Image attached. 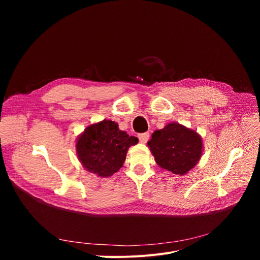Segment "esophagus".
<instances>
[{"mask_svg":"<svg viewBox=\"0 0 260 260\" xmlns=\"http://www.w3.org/2000/svg\"><path fill=\"white\" fill-rule=\"evenodd\" d=\"M138 137H139L140 142L144 144V143H146V142H147L148 139H149V133H148V132H145V133H141V135H139Z\"/></svg>","mask_w":260,"mask_h":260,"instance_id":"1","label":"esophagus"}]
</instances>
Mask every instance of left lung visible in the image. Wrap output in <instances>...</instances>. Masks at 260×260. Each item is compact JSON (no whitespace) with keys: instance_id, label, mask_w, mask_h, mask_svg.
<instances>
[{"instance_id":"obj_1","label":"left lung","mask_w":260,"mask_h":260,"mask_svg":"<svg viewBox=\"0 0 260 260\" xmlns=\"http://www.w3.org/2000/svg\"><path fill=\"white\" fill-rule=\"evenodd\" d=\"M156 164L176 176H184L199 162L203 140L198 132L178 122L156 130L147 142Z\"/></svg>"}]
</instances>
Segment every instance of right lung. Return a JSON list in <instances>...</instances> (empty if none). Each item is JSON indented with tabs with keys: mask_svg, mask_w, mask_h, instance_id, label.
<instances>
[{
	"mask_svg": "<svg viewBox=\"0 0 260 260\" xmlns=\"http://www.w3.org/2000/svg\"><path fill=\"white\" fill-rule=\"evenodd\" d=\"M138 142L117 122L104 119L84 129L76 141V152L86 171L107 178L122 167L129 147Z\"/></svg>",
	"mask_w": 260,
	"mask_h": 260,
	"instance_id": "right-lung-1",
	"label": "right lung"
}]
</instances>
